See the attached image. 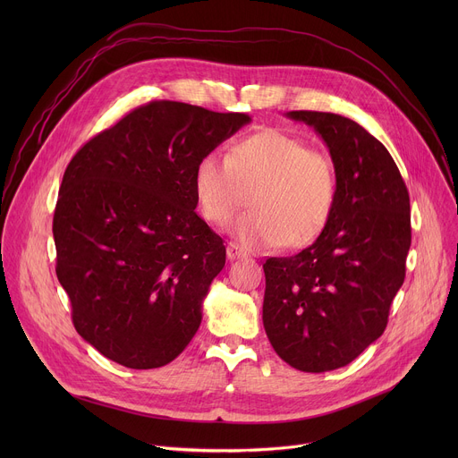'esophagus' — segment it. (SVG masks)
<instances>
[{
	"label": "esophagus",
	"mask_w": 458,
	"mask_h": 458,
	"mask_svg": "<svg viewBox=\"0 0 458 458\" xmlns=\"http://www.w3.org/2000/svg\"><path fill=\"white\" fill-rule=\"evenodd\" d=\"M226 257H228L230 260H233V259H239V257H246V251H244L239 244L230 242V244L226 246Z\"/></svg>",
	"instance_id": "esophagus-1"
}]
</instances>
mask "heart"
Here are the masks:
<instances>
[{
    "label": "heart",
    "mask_w": 458,
    "mask_h": 458,
    "mask_svg": "<svg viewBox=\"0 0 458 458\" xmlns=\"http://www.w3.org/2000/svg\"><path fill=\"white\" fill-rule=\"evenodd\" d=\"M191 191L201 217L214 226H225L250 191L251 210L233 221L232 235L250 250H299L328 228L339 175L324 150L268 128L235 141L226 157L205 154L193 166Z\"/></svg>",
    "instance_id": "1"
}]
</instances>
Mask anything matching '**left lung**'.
Instances as JSON below:
<instances>
[{"label":"left lung","mask_w":458,"mask_h":458,"mask_svg":"<svg viewBox=\"0 0 458 458\" xmlns=\"http://www.w3.org/2000/svg\"><path fill=\"white\" fill-rule=\"evenodd\" d=\"M286 117L322 138L339 191L328 228L311 246L263 265V324L284 362L322 373L350 364L386 330L406 276L410 193L394 157L359 123L311 110Z\"/></svg>","instance_id":"8db88e82"}]
</instances>
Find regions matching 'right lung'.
I'll return each instance as SVG.
<instances>
[{"instance_id": "1", "label": "right lung", "mask_w": 458, "mask_h": 458, "mask_svg": "<svg viewBox=\"0 0 458 458\" xmlns=\"http://www.w3.org/2000/svg\"><path fill=\"white\" fill-rule=\"evenodd\" d=\"M250 121L152 101L92 138L64 170L55 274L74 328L106 359L161 368L198 332L226 248L195 214L193 166Z\"/></svg>"}]
</instances>
